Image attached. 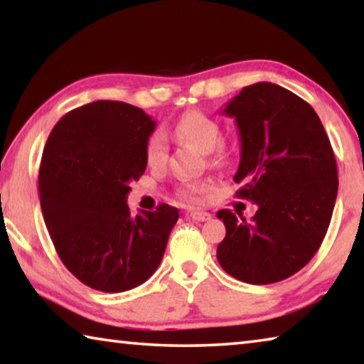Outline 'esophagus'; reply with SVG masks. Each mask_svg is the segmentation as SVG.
<instances>
[{
    "label": "esophagus",
    "mask_w": 364,
    "mask_h": 364,
    "mask_svg": "<svg viewBox=\"0 0 364 364\" xmlns=\"http://www.w3.org/2000/svg\"><path fill=\"white\" fill-rule=\"evenodd\" d=\"M189 217L193 218V220H196V221H208V220L212 218V215L207 213V212H197V210H194V212L189 213Z\"/></svg>",
    "instance_id": "34e87169"
}]
</instances>
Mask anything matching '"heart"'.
<instances>
[{"mask_svg": "<svg viewBox=\"0 0 364 364\" xmlns=\"http://www.w3.org/2000/svg\"><path fill=\"white\" fill-rule=\"evenodd\" d=\"M175 133L178 136L189 141L194 144L197 149L202 152H208L210 160L213 164H223L226 159L225 151L221 149V128L212 117L200 112V110H193V112L184 114L180 122L176 123ZM146 162L152 168L164 167L167 162L168 154V144L167 138L164 133H154L152 136L147 139L146 143ZM208 186L205 183H184L183 186L178 189V196L183 200L191 202V204H197L202 200V197L207 193Z\"/></svg>", "mask_w": 364, "mask_h": 364, "instance_id": "obj_1", "label": "heart"}]
</instances>
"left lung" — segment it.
Wrapping results in <instances>:
<instances>
[{
	"mask_svg": "<svg viewBox=\"0 0 364 364\" xmlns=\"http://www.w3.org/2000/svg\"><path fill=\"white\" fill-rule=\"evenodd\" d=\"M221 112L236 120L241 160L237 197L257 204L250 220L223 208L226 236L217 258L247 284H273L297 273L328 232L337 197V164L310 104L279 85L242 88Z\"/></svg>",
	"mask_w": 364,
	"mask_h": 364,
	"instance_id": "obj_1",
	"label": "left lung"
}]
</instances>
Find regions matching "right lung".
I'll return each mask as SVG.
<instances>
[{
    "instance_id": "add662e5",
    "label": "right lung",
    "mask_w": 364,
    "mask_h": 364,
    "mask_svg": "<svg viewBox=\"0 0 364 364\" xmlns=\"http://www.w3.org/2000/svg\"><path fill=\"white\" fill-rule=\"evenodd\" d=\"M156 120L120 101H95L67 112L46 141L40 204L65 268L101 292L143 284L162 262L176 207L132 217L130 183L146 170V143Z\"/></svg>"
}]
</instances>
